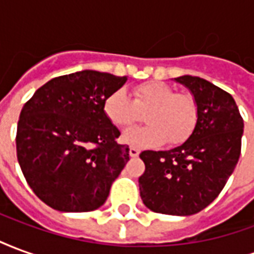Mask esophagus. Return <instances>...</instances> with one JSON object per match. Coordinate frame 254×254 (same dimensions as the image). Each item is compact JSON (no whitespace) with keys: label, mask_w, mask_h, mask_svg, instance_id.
<instances>
[{"label":"esophagus","mask_w":254,"mask_h":254,"mask_svg":"<svg viewBox=\"0 0 254 254\" xmlns=\"http://www.w3.org/2000/svg\"><path fill=\"white\" fill-rule=\"evenodd\" d=\"M138 154H140V151L137 148H134V147H130L129 148V155L132 156V158H137Z\"/></svg>","instance_id":"34e87169"}]
</instances>
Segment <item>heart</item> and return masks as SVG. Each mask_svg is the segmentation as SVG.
Segmentation results:
<instances>
[{
	"label": "heart",
	"instance_id": "heart-1",
	"mask_svg": "<svg viewBox=\"0 0 254 254\" xmlns=\"http://www.w3.org/2000/svg\"><path fill=\"white\" fill-rule=\"evenodd\" d=\"M132 99L124 88L106 96L103 111L107 120L117 127H127L141 120L145 113L148 125L127 129L122 141L137 148L159 147L169 141L178 145L187 141L198 120V107L193 96L177 94L162 81H148L137 85Z\"/></svg>",
	"mask_w": 254,
	"mask_h": 254
}]
</instances>
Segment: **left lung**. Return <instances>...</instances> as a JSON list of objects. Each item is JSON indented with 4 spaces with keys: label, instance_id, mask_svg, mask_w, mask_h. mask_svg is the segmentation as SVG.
Returning <instances> with one entry per match:
<instances>
[{
    "label": "left lung",
    "instance_id": "8db88e82",
    "mask_svg": "<svg viewBox=\"0 0 254 254\" xmlns=\"http://www.w3.org/2000/svg\"><path fill=\"white\" fill-rule=\"evenodd\" d=\"M190 91L198 120L185 143L169 151H143L138 178L141 200L151 211L188 216L219 196L241 155L244 120L233 96L196 76L174 78Z\"/></svg>",
    "mask_w": 254,
    "mask_h": 254
}]
</instances>
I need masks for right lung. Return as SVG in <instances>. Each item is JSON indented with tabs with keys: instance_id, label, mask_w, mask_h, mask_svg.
<instances>
[{
	"instance_id": "1",
	"label": "right lung",
	"mask_w": 254,
	"mask_h": 254,
	"mask_svg": "<svg viewBox=\"0 0 254 254\" xmlns=\"http://www.w3.org/2000/svg\"><path fill=\"white\" fill-rule=\"evenodd\" d=\"M127 77L81 70L52 78L20 113L16 151L30 188L49 207L88 212L103 205L129 160L120 130L103 111Z\"/></svg>"
}]
</instances>
